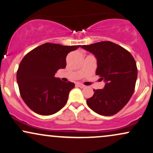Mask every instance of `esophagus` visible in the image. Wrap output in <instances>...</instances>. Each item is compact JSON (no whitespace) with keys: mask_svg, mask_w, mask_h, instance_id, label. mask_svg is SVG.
I'll list each match as a JSON object with an SVG mask.
<instances>
[{"mask_svg":"<svg viewBox=\"0 0 153 153\" xmlns=\"http://www.w3.org/2000/svg\"><path fill=\"white\" fill-rule=\"evenodd\" d=\"M78 85V87H79V88H84L85 86L84 85H82V84H80V83H78V85Z\"/></svg>","mask_w":153,"mask_h":153,"instance_id":"1","label":"esophagus"}]
</instances>
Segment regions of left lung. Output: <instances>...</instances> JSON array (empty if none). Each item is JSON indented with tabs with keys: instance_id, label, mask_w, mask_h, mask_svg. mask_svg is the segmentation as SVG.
<instances>
[{
	"instance_id": "left-lung-1",
	"label": "left lung",
	"mask_w": 153,
	"mask_h": 153,
	"mask_svg": "<svg viewBox=\"0 0 153 153\" xmlns=\"http://www.w3.org/2000/svg\"><path fill=\"white\" fill-rule=\"evenodd\" d=\"M97 59L96 75L105 82L103 89L94 90L87 100L88 107L100 115L111 116L128 103L134 92L138 75L133 56L121 46L101 42L81 46Z\"/></svg>"
}]
</instances>
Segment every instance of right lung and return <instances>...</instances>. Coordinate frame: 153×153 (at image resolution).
<instances>
[{
  "instance_id": "obj_1",
  "label": "right lung",
  "mask_w": 153,
  "mask_h": 153,
  "mask_svg": "<svg viewBox=\"0 0 153 153\" xmlns=\"http://www.w3.org/2000/svg\"><path fill=\"white\" fill-rule=\"evenodd\" d=\"M81 45L46 43L23 58L17 72V82L25 104L40 115L56 113L66 104L73 82H64L54 75L66 66V56Z\"/></svg>"
}]
</instances>
